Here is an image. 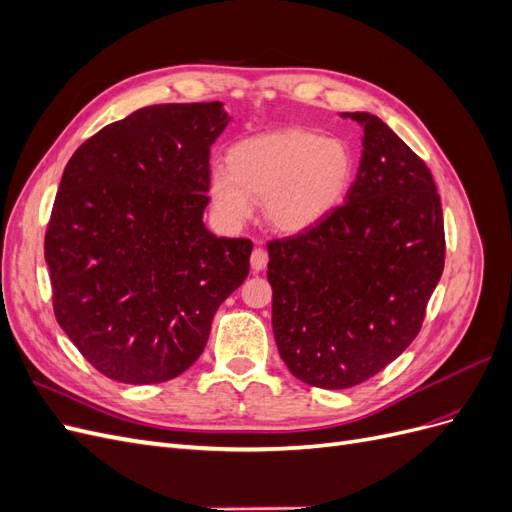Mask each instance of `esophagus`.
Wrapping results in <instances>:
<instances>
[{"mask_svg":"<svg viewBox=\"0 0 512 512\" xmlns=\"http://www.w3.org/2000/svg\"><path fill=\"white\" fill-rule=\"evenodd\" d=\"M267 262H269V256H267V252L265 250H260V247H256V250L252 252V256H250V265H252V269L254 271H262L267 267Z\"/></svg>","mask_w":512,"mask_h":512,"instance_id":"obj_1","label":"esophagus"}]
</instances>
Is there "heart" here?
<instances>
[{"instance_id":"heart-1","label":"heart","mask_w":512,"mask_h":512,"mask_svg":"<svg viewBox=\"0 0 512 512\" xmlns=\"http://www.w3.org/2000/svg\"><path fill=\"white\" fill-rule=\"evenodd\" d=\"M228 170L213 168L211 203L232 228L245 224L262 200L267 224L282 235L314 230L344 205L356 160L337 136L309 130H277L247 136L230 147Z\"/></svg>"}]
</instances>
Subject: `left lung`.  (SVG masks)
<instances>
[{"label": "left lung", "mask_w": 512, "mask_h": 512, "mask_svg": "<svg viewBox=\"0 0 512 512\" xmlns=\"http://www.w3.org/2000/svg\"><path fill=\"white\" fill-rule=\"evenodd\" d=\"M346 205L301 237L269 243L273 335L294 376L350 389L421 331L444 269V222L425 162L371 113Z\"/></svg>", "instance_id": "1"}]
</instances>
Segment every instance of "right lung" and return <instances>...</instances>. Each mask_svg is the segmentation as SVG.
<instances>
[{
  "label": "right lung",
  "mask_w": 512,
  "mask_h": 512,
  "mask_svg": "<svg viewBox=\"0 0 512 512\" xmlns=\"http://www.w3.org/2000/svg\"><path fill=\"white\" fill-rule=\"evenodd\" d=\"M224 102L138 108L91 136L59 183L44 258L59 327L106 378L158 384L203 354L252 243L205 226Z\"/></svg>",
  "instance_id": "add662e5"
}]
</instances>
